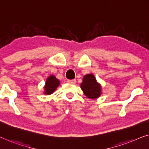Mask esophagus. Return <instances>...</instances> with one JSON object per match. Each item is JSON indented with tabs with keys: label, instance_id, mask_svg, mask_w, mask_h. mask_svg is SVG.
Here are the masks:
<instances>
[{
	"label": "esophagus",
	"instance_id": "1",
	"mask_svg": "<svg viewBox=\"0 0 149 149\" xmlns=\"http://www.w3.org/2000/svg\"><path fill=\"white\" fill-rule=\"evenodd\" d=\"M67 82L70 83V84H76V80L75 79H73V80H67Z\"/></svg>",
	"mask_w": 149,
	"mask_h": 149
}]
</instances>
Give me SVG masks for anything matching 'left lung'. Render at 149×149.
Segmentation results:
<instances>
[{
	"label": "left lung",
	"mask_w": 149,
	"mask_h": 149,
	"mask_svg": "<svg viewBox=\"0 0 149 149\" xmlns=\"http://www.w3.org/2000/svg\"><path fill=\"white\" fill-rule=\"evenodd\" d=\"M80 87L88 98L97 99L102 94V86L92 73L85 75Z\"/></svg>",
	"instance_id": "obj_1"
}]
</instances>
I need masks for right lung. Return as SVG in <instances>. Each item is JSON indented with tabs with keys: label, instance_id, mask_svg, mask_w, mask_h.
Here are the masks:
<instances>
[{
	"label": "right lung",
	"instance_id": "obj_1",
	"mask_svg": "<svg viewBox=\"0 0 149 149\" xmlns=\"http://www.w3.org/2000/svg\"><path fill=\"white\" fill-rule=\"evenodd\" d=\"M60 84V81L53 75L47 78L44 86V93L45 95H50L55 91Z\"/></svg>",
	"mask_w": 149,
	"mask_h": 149
}]
</instances>
